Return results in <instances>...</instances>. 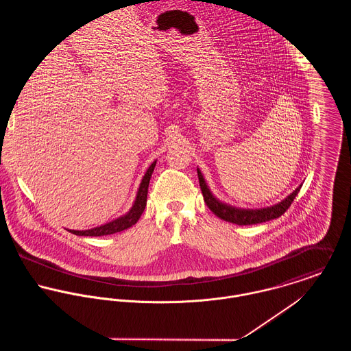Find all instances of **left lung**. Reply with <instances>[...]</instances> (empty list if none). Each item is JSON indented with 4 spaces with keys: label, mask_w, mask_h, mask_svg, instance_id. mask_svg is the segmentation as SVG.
<instances>
[{
    "label": "left lung",
    "mask_w": 351,
    "mask_h": 351,
    "mask_svg": "<svg viewBox=\"0 0 351 351\" xmlns=\"http://www.w3.org/2000/svg\"><path fill=\"white\" fill-rule=\"evenodd\" d=\"M197 174H199V181H200L201 192H202L204 201L208 205V208L221 220H226V221H230V223L238 224V226L258 224V223H265V221L280 217L291 206L292 201L295 200V197L298 196V193L300 192L301 186H302V185L298 186L288 197H285L284 200H281L274 205L265 206V208H254V209L252 208H239V206L219 200L209 189L199 167H197Z\"/></svg>",
    "instance_id": "8db88e82"
}]
</instances>
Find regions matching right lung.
Listing matches in <instances>:
<instances>
[{
  "label": "right lung",
  "mask_w": 351,
  "mask_h": 351,
  "mask_svg": "<svg viewBox=\"0 0 351 351\" xmlns=\"http://www.w3.org/2000/svg\"><path fill=\"white\" fill-rule=\"evenodd\" d=\"M155 165H156V159L151 163L146 174L143 176V178L139 184L138 192H136V197H135V200L132 202V206L130 208L128 212H125L124 215H121V216H119V217H116V219H113V220H110L105 224H101V226L93 227V228L67 230V231H70L71 234L78 235V237H102V235L116 234V232H120V231H124V230L132 227L141 219V216H142V213L146 208L149 184H150V178L152 176V171L155 169Z\"/></svg>",
  "instance_id": "add662e5"
}]
</instances>
